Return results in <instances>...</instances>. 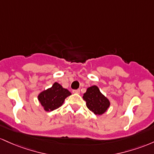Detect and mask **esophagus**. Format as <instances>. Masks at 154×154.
I'll use <instances>...</instances> for the list:
<instances>
[{
	"label": "esophagus",
	"instance_id": "1",
	"mask_svg": "<svg viewBox=\"0 0 154 154\" xmlns=\"http://www.w3.org/2000/svg\"><path fill=\"white\" fill-rule=\"evenodd\" d=\"M72 92L75 93V94H79L80 93V89H74V90H72Z\"/></svg>",
	"mask_w": 154,
	"mask_h": 154
}]
</instances>
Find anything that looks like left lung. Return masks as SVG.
Instances as JSON below:
<instances>
[{"label":"left lung","mask_w":154,"mask_h":154,"mask_svg":"<svg viewBox=\"0 0 154 154\" xmlns=\"http://www.w3.org/2000/svg\"><path fill=\"white\" fill-rule=\"evenodd\" d=\"M83 99L86 101V107L95 115L103 114L110 105L109 100L100 92L97 86L88 88Z\"/></svg>","instance_id":"left-lung-1"}]
</instances>
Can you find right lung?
Returning a JSON list of instances; mask_svg holds the SVG:
<instances>
[{
    "label": "right lung",
    "mask_w": 154,
    "mask_h": 154,
    "mask_svg": "<svg viewBox=\"0 0 154 154\" xmlns=\"http://www.w3.org/2000/svg\"><path fill=\"white\" fill-rule=\"evenodd\" d=\"M71 93L58 83L55 82L51 88L41 91L38 96L40 103L46 111H52L63 104L65 98Z\"/></svg>",
    "instance_id": "right-lung-1"
}]
</instances>
